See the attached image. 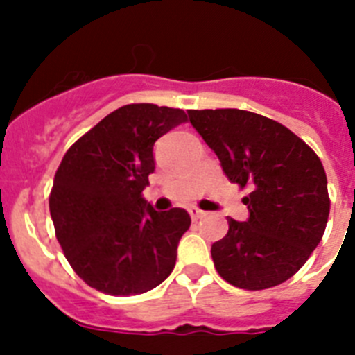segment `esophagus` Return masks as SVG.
Here are the masks:
<instances>
[{
	"mask_svg": "<svg viewBox=\"0 0 355 355\" xmlns=\"http://www.w3.org/2000/svg\"><path fill=\"white\" fill-rule=\"evenodd\" d=\"M189 214H191L193 220H200L202 216H205L204 211H200L198 207H189Z\"/></svg>",
	"mask_w": 355,
	"mask_h": 355,
	"instance_id": "34e87169",
	"label": "esophagus"
}]
</instances>
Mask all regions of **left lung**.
<instances>
[{
  "instance_id": "8db88e82",
  "label": "left lung",
  "mask_w": 355,
  "mask_h": 355,
  "mask_svg": "<svg viewBox=\"0 0 355 355\" xmlns=\"http://www.w3.org/2000/svg\"><path fill=\"white\" fill-rule=\"evenodd\" d=\"M225 177L249 187L247 222L229 218L211 247L227 284L263 291L302 269L327 227L330 198L320 157L284 124L245 110H189Z\"/></svg>"
}]
</instances>
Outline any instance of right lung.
<instances>
[{
    "mask_svg": "<svg viewBox=\"0 0 355 355\" xmlns=\"http://www.w3.org/2000/svg\"><path fill=\"white\" fill-rule=\"evenodd\" d=\"M187 115L157 104H126L70 146L59 164L50 214L68 263L112 296L148 293L171 274L191 218L155 211L142 198L155 171L157 139Z\"/></svg>",
    "mask_w": 355,
    "mask_h": 355,
    "instance_id": "right-lung-1",
    "label": "right lung"
}]
</instances>
